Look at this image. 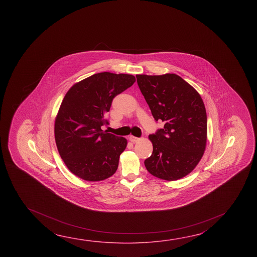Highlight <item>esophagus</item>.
<instances>
[{
    "label": "esophagus",
    "mask_w": 257,
    "mask_h": 257,
    "mask_svg": "<svg viewBox=\"0 0 257 257\" xmlns=\"http://www.w3.org/2000/svg\"><path fill=\"white\" fill-rule=\"evenodd\" d=\"M129 140H130L131 143H135L139 141V138H137V137H135V136H133V135H132V136L129 137Z\"/></svg>",
    "instance_id": "obj_1"
}]
</instances>
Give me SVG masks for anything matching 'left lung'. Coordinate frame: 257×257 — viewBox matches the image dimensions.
<instances>
[{
  "instance_id": "left-lung-1",
  "label": "left lung",
  "mask_w": 257,
  "mask_h": 257,
  "mask_svg": "<svg viewBox=\"0 0 257 257\" xmlns=\"http://www.w3.org/2000/svg\"><path fill=\"white\" fill-rule=\"evenodd\" d=\"M156 121L164 127L149 135L153 152L144 161L152 176L175 181L194 170L207 142V114L200 94L180 76L136 75Z\"/></svg>"
}]
</instances>
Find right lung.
Segmentation results:
<instances>
[{
  "instance_id": "obj_1",
  "label": "right lung",
  "mask_w": 257,
  "mask_h": 257,
  "mask_svg": "<svg viewBox=\"0 0 257 257\" xmlns=\"http://www.w3.org/2000/svg\"><path fill=\"white\" fill-rule=\"evenodd\" d=\"M135 82L131 74L100 72L68 90L55 117V138L69 170L86 181H102L117 170L127 140L101 129L114 97Z\"/></svg>"
}]
</instances>
